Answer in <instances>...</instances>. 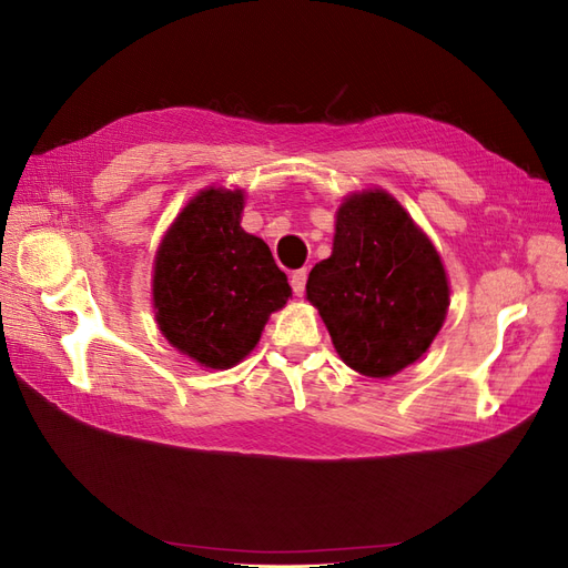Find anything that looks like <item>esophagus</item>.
<instances>
[{
  "mask_svg": "<svg viewBox=\"0 0 568 568\" xmlns=\"http://www.w3.org/2000/svg\"><path fill=\"white\" fill-rule=\"evenodd\" d=\"M305 282H307V270H296L291 274V288H294L296 296L305 294Z\"/></svg>",
  "mask_w": 568,
  "mask_h": 568,
  "instance_id": "esophagus-1",
  "label": "esophagus"
}]
</instances>
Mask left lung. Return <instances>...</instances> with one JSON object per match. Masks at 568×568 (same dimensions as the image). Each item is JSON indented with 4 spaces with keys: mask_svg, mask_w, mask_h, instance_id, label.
I'll use <instances>...</instances> for the list:
<instances>
[{
    "mask_svg": "<svg viewBox=\"0 0 568 568\" xmlns=\"http://www.w3.org/2000/svg\"><path fill=\"white\" fill-rule=\"evenodd\" d=\"M305 291L343 363L379 379L417 363L450 303L434 244L379 189L341 203L332 255Z\"/></svg>",
    "mask_w": 568,
    "mask_h": 568,
    "instance_id": "obj_1",
    "label": "left lung"
}]
</instances>
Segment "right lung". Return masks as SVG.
I'll return each instance as SVG.
<instances>
[{"label": "right lung", "instance_id": "obj_1", "mask_svg": "<svg viewBox=\"0 0 568 568\" xmlns=\"http://www.w3.org/2000/svg\"><path fill=\"white\" fill-rule=\"evenodd\" d=\"M244 192L205 189L168 230L153 267L163 336L196 363L227 369L291 296L263 239L242 230Z\"/></svg>", "mask_w": 568, "mask_h": 568}]
</instances>
